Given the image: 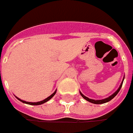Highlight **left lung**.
<instances>
[{
  "mask_svg": "<svg viewBox=\"0 0 133 133\" xmlns=\"http://www.w3.org/2000/svg\"><path fill=\"white\" fill-rule=\"evenodd\" d=\"M125 79V78H124ZM124 79H123V80H122V82H121V84H120V86H119V87L118 88V89L117 90L116 92H115V93H113L112 95H111V96H110L109 97H107V98H105V99H99V100H95V99H89L88 98V97H85L84 95L81 92H80V95H82V97H83L84 99H86L87 101L89 102H92V103H93V104H104V103H106V102H107L110 101L111 99H112L116 96L117 94H118V92H119V90H120V89H121V87H122V83H123V81H124Z\"/></svg>",
  "mask_w": 133,
  "mask_h": 133,
  "instance_id": "left-lung-1",
  "label": "left lung"
}]
</instances>
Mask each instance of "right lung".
Returning a JSON list of instances; mask_svg holds the SVG:
<instances>
[{"label": "right lung", "mask_w": 133, "mask_h": 133, "mask_svg": "<svg viewBox=\"0 0 133 133\" xmlns=\"http://www.w3.org/2000/svg\"><path fill=\"white\" fill-rule=\"evenodd\" d=\"M56 90L55 91V92H54L52 95H51L49 96V97H48L46 99H44V100H42V101H40V102H26V101H23V100H22V99H21L18 98L17 97H16L18 100H20L21 102H22L23 103H26V104H31V105H39V104H44V103H45V102H46L47 101H49V99H51L54 96V95L56 94Z\"/></svg>", "instance_id": "obj_1"}]
</instances>
